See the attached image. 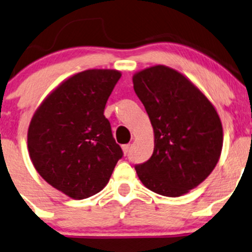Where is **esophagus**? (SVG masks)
Returning a JSON list of instances; mask_svg holds the SVG:
<instances>
[{
  "label": "esophagus",
  "mask_w": 252,
  "mask_h": 252,
  "mask_svg": "<svg viewBox=\"0 0 252 252\" xmlns=\"http://www.w3.org/2000/svg\"><path fill=\"white\" fill-rule=\"evenodd\" d=\"M129 148H130V145H129V144L123 145V146H122V150H123V153H124V155H126V153H128Z\"/></svg>",
  "instance_id": "1"
}]
</instances>
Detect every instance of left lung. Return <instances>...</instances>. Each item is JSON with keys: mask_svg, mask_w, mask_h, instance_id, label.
Returning a JSON list of instances; mask_svg holds the SVG:
<instances>
[{"mask_svg": "<svg viewBox=\"0 0 252 252\" xmlns=\"http://www.w3.org/2000/svg\"><path fill=\"white\" fill-rule=\"evenodd\" d=\"M155 134L152 157L135 166L145 187L165 197L195 189L215 169L223 130L216 108L185 75L155 65L133 76Z\"/></svg>", "mask_w": 252, "mask_h": 252, "instance_id": "8db88e82", "label": "left lung"}]
</instances>
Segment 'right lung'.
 Wrapping results in <instances>:
<instances>
[{"label": "right lung", "instance_id": "add662e5", "mask_svg": "<svg viewBox=\"0 0 252 252\" xmlns=\"http://www.w3.org/2000/svg\"><path fill=\"white\" fill-rule=\"evenodd\" d=\"M121 76L110 68L76 73L53 89L31 118L28 150L33 166L72 199L100 192L123 156L104 116Z\"/></svg>", "mask_w": 252, "mask_h": 252}]
</instances>
